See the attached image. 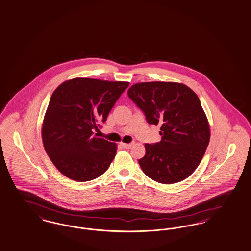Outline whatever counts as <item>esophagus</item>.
<instances>
[{"mask_svg": "<svg viewBox=\"0 0 251 251\" xmlns=\"http://www.w3.org/2000/svg\"><path fill=\"white\" fill-rule=\"evenodd\" d=\"M121 146L124 147V148H126V149H130L133 146V144L132 143H130V144H124V143H122Z\"/></svg>", "mask_w": 251, "mask_h": 251, "instance_id": "obj_1", "label": "esophagus"}]
</instances>
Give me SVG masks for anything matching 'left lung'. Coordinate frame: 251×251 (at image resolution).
I'll return each instance as SVG.
<instances>
[{"label": "left lung", "instance_id": "1", "mask_svg": "<svg viewBox=\"0 0 251 251\" xmlns=\"http://www.w3.org/2000/svg\"><path fill=\"white\" fill-rule=\"evenodd\" d=\"M130 100L149 124L161 125V141L146 144L138 162L147 176L160 183L186 179L198 168L209 143V125L198 95L177 82H142L128 90Z\"/></svg>", "mask_w": 251, "mask_h": 251}]
</instances>
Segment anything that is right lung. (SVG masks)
<instances>
[{
  "label": "right lung",
  "instance_id": "1",
  "mask_svg": "<svg viewBox=\"0 0 251 251\" xmlns=\"http://www.w3.org/2000/svg\"><path fill=\"white\" fill-rule=\"evenodd\" d=\"M129 82L76 78L52 93L42 135L47 155L57 170L77 182L99 177L109 168L117 145L94 136Z\"/></svg>",
  "mask_w": 251,
  "mask_h": 251
}]
</instances>
